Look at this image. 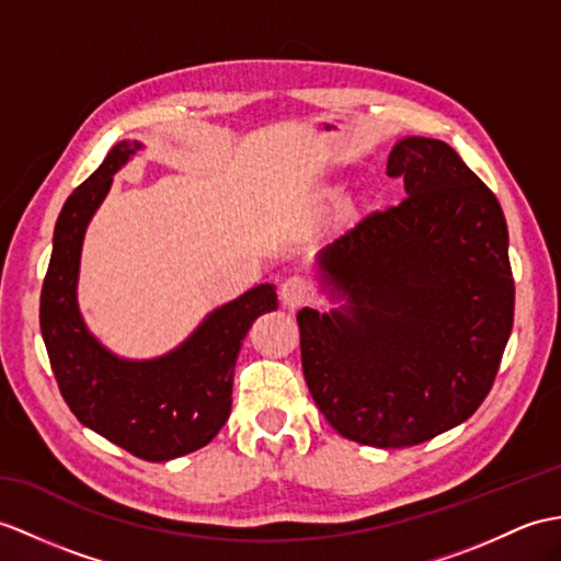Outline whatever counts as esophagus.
<instances>
[{"instance_id": "34e87169", "label": "esophagus", "mask_w": 561, "mask_h": 561, "mask_svg": "<svg viewBox=\"0 0 561 561\" xmlns=\"http://www.w3.org/2000/svg\"><path fill=\"white\" fill-rule=\"evenodd\" d=\"M279 298H282L284 308H289V310L301 308L308 301V284H306V279L298 277V275L286 277L279 284Z\"/></svg>"}]
</instances>
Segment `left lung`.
I'll return each instance as SVG.
<instances>
[{"mask_svg":"<svg viewBox=\"0 0 561 561\" xmlns=\"http://www.w3.org/2000/svg\"><path fill=\"white\" fill-rule=\"evenodd\" d=\"M407 198L320 251L340 310H298L310 397L346 439L413 447L471 419L514 324L510 233L494 193L457 150L399 140Z\"/></svg>","mask_w":561,"mask_h":561,"instance_id":"8db88e82","label":"left lung"}]
</instances>
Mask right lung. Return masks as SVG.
Wrapping results in <instances>:
<instances>
[{
	"mask_svg": "<svg viewBox=\"0 0 561 561\" xmlns=\"http://www.w3.org/2000/svg\"><path fill=\"white\" fill-rule=\"evenodd\" d=\"M142 148L122 140L64 203L41 294V330L59 392L83 425L146 461L205 447L231 411L233 366L251 324L277 310L272 284L213 310L188 340L150 360L114 356L88 332L76 301L81 245L112 176Z\"/></svg>",
	"mask_w": 561,
	"mask_h": 561,
	"instance_id": "obj_1",
	"label": "right lung"
}]
</instances>
